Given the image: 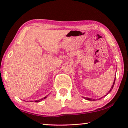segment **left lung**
<instances>
[{
	"label": "left lung",
	"instance_id": "8db88e82",
	"mask_svg": "<svg viewBox=\"0 0 128 128\" xmlns=\"http://www.w3.org/2000/svg\"><path fill=\"white\" fill-rule=\"evenodd\" d=\"M115 78H116V77H115ZM115 79H114V83H113V84H112V87H111V89H110V90L109 91V92H107V93H106V95H107V94H108L110 92H111V90H112V88H113V87H114V84H115ZM106 95H105L104 96H106ZM101 97V98H99L98 100H100V99H101V98H102L103 97ZM83 98H84L85 99H86L87 100H89V101H96L95 100V99H92V98H85V97H83Z\"/></svg>",
	"mask_w": 128,
	"mask_h": 128
}]
</instances>
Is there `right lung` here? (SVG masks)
<instances>
[{
    "label": "right lung",
    "mask_w": 128,
    "mask_h": 128,
    "mask_svg": "<svg viewBox=\"0 0 128 128\" xmlns=\"http://www.w3.org/2000/svg\"><path fill=\"white\" fill-rule=\"evenodd\" d=\"M45 98H46V97H44V98H41V99H40V100H36V101H35V102H40V101H42V100H44V99H45ZM32 101H31V102H32Z\"/></svg>",
    "instance_id": "1"
}]
</instances>
